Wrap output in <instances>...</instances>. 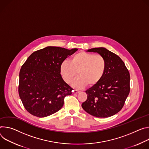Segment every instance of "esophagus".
I'll list each match as a JSON object with an SVG mask.
<instances>
[{"mask_svg":"<svg viewBox=\"0 0 149 149\" xmlns=\"http://www.w3.org/2000/svg\"><path fill=\"white\" fill-rule=\"evenodd\" d=\"M80 91H78V90H76V89H74V91H73V93H79Z\"/></svg>","mask_w":149,"mask_h":149,"instance_id":"34e87169","label":"esophagus"}]
</instances>
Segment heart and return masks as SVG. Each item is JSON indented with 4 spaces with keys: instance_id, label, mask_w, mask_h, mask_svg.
I'll return each mask as SVG.
<instances>
[{
    "instance_id": "b5f03b06",
    "label": "heart",
    "mask_w": 149,
    "mask_h": 149,
    "mask_svg": "<svg viewBox=\"0 0 149 149\" xmlns=\"http://www.w3.org/2000/svg\"><path fill=\"white\" fill-rule=\"evenodd\" d=\"M107 66V61L103 56L81 52L72 56L69 62L63 61L60 71L67 84H70L77 73L79 77L73 81V86L79 88L98 84L106 72Z\"/></svg>"
}]
</instances>
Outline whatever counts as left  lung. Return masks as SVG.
Masks as SVG:
<instances>
[{
	"label": "left lung",
	"instance_id": "8db88e82",
	"mask_svg": "<svg viewBox=\"0 0 149 149\" xmlns=\"http://www.w3.org/2000/svg\"><path fill=\"white\" fill-rule=\"evenodd\" d=\"M88 52L103 56L107 66L101 80L86 91L88 97L81 107L96 117L112 116L121 110L130 93V73L121 58L107 49L93 48Z\"/></svg>",
	"mask_w": 149,
	"mask_h": 149
}]
</instances>
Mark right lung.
<instances>
[{"label":"right lung","mask_w":149,"mask_h":149,"mask_svg":"<svg viewBox=\"0 0 149 149\" xmlns=\"http://www.w3.org/2000/svg\"><path fill=\"white\" fill-rule=\"evenodd\" d=\"M77 50L49 46L32 53L19 72V95L26 110L38 117L59 111L73 89L63 80L60 68Z\"/></svg>","instance_id":"right-lung-1"}]
</instances>
